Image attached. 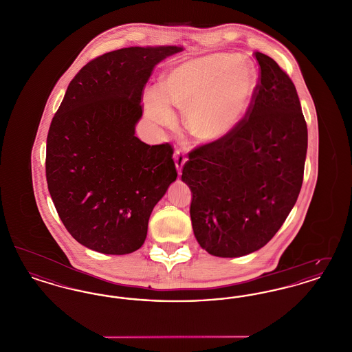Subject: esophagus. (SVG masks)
Instances as JSON below:
<instances>
[{
  "instance_id": "obj_1",
  "label": "esophagus",
  "mask_w": 352,
  "mask_h": 352,
  "mask_svg": "<svg viewBox=\"0 0 352 352\" xmlns=\"http://www.w3.org/2000/svg\"><path fill=\"white\" fill-rule=\"evenodd\" d=\"M174 161H175V168L178 174L182 173V168H184V162H186V155H184V151H177L174 154Z\"/></svg>"
}]
</instances>
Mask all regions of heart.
Instances as JSON below:
<instances>
[{
	"label": "heart",
	"mask_w": 352,
	"mask_h": 352,
	"mask_svg": "<svg viewBox=\"0 0 352 352\" xmlns=\"http://www.w3.org/2000/svg\"><path fill=\"white\" fill-rule=\"evenodd\" d=\"M258 84L250 60L217 52L184 60L162 76L161 88L145 96V109L160 124H170V107L186 112L191 133L215 142L234 132L244 120Z\"/></svg>",
	"instance_id": "obj_1"
}]
</instances>
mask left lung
<instances>
[{"label": "left lung", "instance_id": "8db88e82", "mask_svg": "<svg viewBox=\"0 0 352 352\" xmlns=\"http://www.w3.org/2000/svg\"><path fill=\"white\" fill-rule=\"evenodd\" d=\"M254 56L261 72L247 116L226 138L191 151L182 170L197 241L218 257L263 248L303 181L307 126L297 89L270 56Z\"/></svg>", "mask_w": 352, "mask_h": 352}]
</instances>
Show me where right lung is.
<instances>
[{
	"label": "right lung",
	"instance_id": "right-lung-1",
	"mask_svg": "<svg viewBox=\"0 0 352 352\" xmlns=\"http://www.w3.org/2000/svg\"><path fill=\"white\" fill-rule=\"evenodd\" d=\"M181 46L111 51L71 80L51 121L46 178L71 236L105 254L142 247L154 206L177 179L170 144L135 137L153 68Z\"/></svg>",
	"mask_w": 352,
	"mask_h": 352
}]
</instances>
